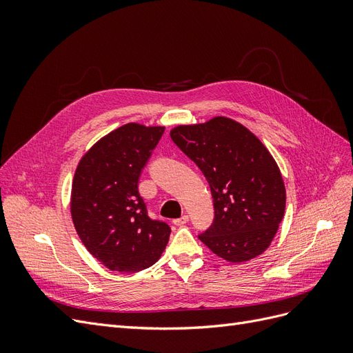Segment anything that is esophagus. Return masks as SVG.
<instances>
[{
	"label": "esophagus",
	"instance_id": "1",
	"mask_svg": "<svg viewBox=\"0 0 353 353\" xmlns=\"http://www.w3.org/2000/svg\"><path fill=\"white\" fill-rule=\"evenodd\" d=\"M172 222H174V225H176V227H183V225H185V223L188 222V215H183L181 218L174 219Z\"/></svg>",
	"mask_w": 353,
	"mask_h": 353
}]
</instances>
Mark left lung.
<instances>
[{
	"mask_svg": "<svg viewBox=\"0 0 353 353\" xmlns=\"http://www.w3.org/2000/svg\"><path fill=\"white\" fill-rule=\"evenodd\" d=\"M170 138L210 187L215 216L199 239L234 263L263 253L283 221L285 188L279 166L258 137L218 116L206 123L176 126Z\"/></svg>",
	"mask_w": 353,
	"mask_h": 353,
	"instance_id": "left-lung-1",
	"label": "left lung"
}]
</instances>
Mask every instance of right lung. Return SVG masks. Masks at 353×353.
I'll return each instance as SVG.
<instances>
[{
	"label": "right lung",
	"instance_id": "1",
	"mask_svg": "<svg viewBox=\"0 0 353 353\" xmlns=\"http://www.w3.org/2000/svg\"><path fill=\"white\" fill-rule=\"evenodd\" d=\"M163 126L126 123L94 144L77 168L70 212L87 250L105 268L143 271L165 250L170 227L148 216L138 179Z\"/></svg>",
	"mask_w": 353,
	"mask_h": 353
}]
</instances>
